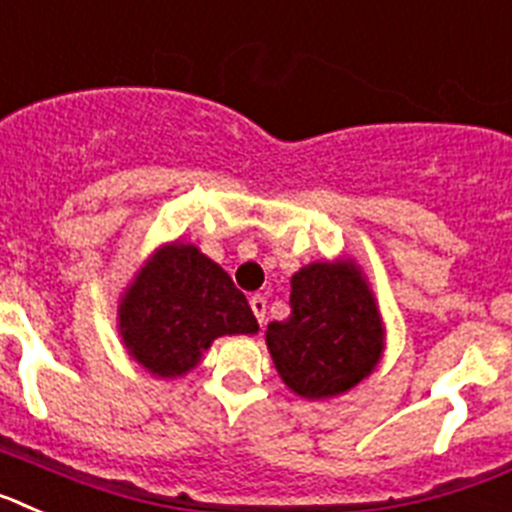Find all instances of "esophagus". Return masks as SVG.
<instances>
[{
	"label": "esophagus",
	"mask_w": 512,
	"mask_h": 512,
	"mask_svg": "<svg viewBox=\"0 0 512 512\" xmlns=\"http://www.w3.org/2000/svg\"><path fill=\"white\" fill-rule=\"evenodd\" d=\"M250 306H252V314H255L257 322H260L262 327V324H265V306H268V301H265V296H252Z\"/></svg>",
	"instance_id": "esophagus-1"
}]
</instances>
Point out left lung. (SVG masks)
Here are the masks:
<instances>
[{"label":"left lung","instance_id":"1","mask_svg":"<svg viewBox=\"0 0 512 512\" xmlns=\"http://www.w3.org/2000/svg\"><path fill=\"white\" fill-rule=\"evenodd\" d=\"M283 384L304 399H335L368 379L386 348L371 283L353 257L309 262L291 275V314L265 330Z\"/></svg>","mask_w":512,"mask_h":512}]
</instances>
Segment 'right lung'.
<instances>
[{
    "instance_id": "obj_1",
    "label": "right lung",
    "mask_w": 512,
    "mask_h": 512,
    "mask_svg": "<svg viewBox=\"0 0 512 512\" xmlns=\"http://www.w3.org/2000/svg\"><path fill=\"white\" fill-rule=\"evenodd\" d=\"M260 330L244 293L219 262L180 239L154 250L118 301L123 348L157 379H180L216 337Z\"/></svg>"
}]
</instances>
